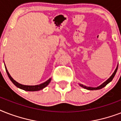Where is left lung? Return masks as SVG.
<instances>
[{
	"instance_id": "left-lung-1",
	"label": "left lung",
	"mask_w": 121,
	"mask_h": 121,
	"mask_svg": "<svg viewBox=\"0 0 121 121\" xmlns=\"http://www.w3.org/2000/svg\"><path fill=\"white\" fill-rule=\"evenodd\" d=\"M117 68H118V66H117L116 69L115 70L114 72L113 73V74L111 76V77L109 78V79L105 81V82L103 83L101 85H100L99 86H97V87H90V86H85V85H83L82 84H80V85L82 87H83V88H86V89H87V90H99V89H100V88H102L103 87H104L105 86H106L108 83H109L110 82H111V81L112 80V79L114 78V77L115 75H116V73L117 72Z\"/></svg>"
}]
</instances>
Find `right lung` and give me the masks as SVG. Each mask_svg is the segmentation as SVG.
<instances>
[{
	"mask_svg": "<svg viewBox=\"0 0 121 121\" xmlns=\"http://www.w3.org/2000/svg\"><path fill=\"white\" fill-rule=\"evenodd\" d=\"M5 70H6V72L7 73V75H8L9 78H10L11 82H12L16 86H17V87H19V88H21V89H22V90H26V91H38V90H42L43 88L46 87L49 84L51 80V78H49L48 80H47L46 82H45L43 83H41V84L40 85H24L20 84V83H19L18 82H17L16 81L14 80L11 77V76L10 75V74L9 73L8 71L7 70L6 67H5Z\"/></svg>",
	"mask_w": 121,
	"mask_h": 121,
	"instance_id": "obj_1",
	"label": "right lung"
}]
</instances>
